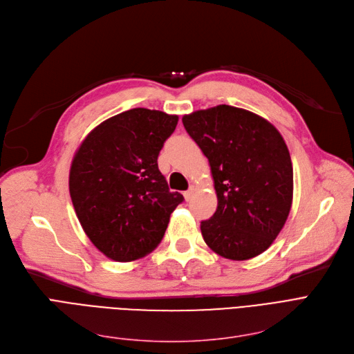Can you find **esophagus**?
<instances>
[{
  "label": "esophagus",
  "mask_w": 354,
  "mask_h": 354,
  "mask_svg": "<svg viewBox=\"0 0 354 354\" xmlns=\"http://www.w3.org/2000/svg\"><path fill=\"white\" fill-rule=\"evenodd\" d=\"M193 194H194V187H190L187 192H184V198L190 201L193 198Z\"/></svg>",
  "instance_id": "obj_1"
}]
</instances>
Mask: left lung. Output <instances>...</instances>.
Listing matches in <instances>:
<instances>
[{"label": "left lung", "instance_id": "obj_1", "mask_svg": "<svg viewBox=\"0 0 354 354\" xmlns=\"http://www.w3.org/2000/svg\"><path fill=\"white\" fill-rule=\"evenodd\" d=\"M189 136L207 157L217 196L214 214L200 225L207 246L232 261L266 250L292 205L290 151L262 116L229 105L183 116Z\"/></svg>", "mask_w": 354, "mask_h": 354}]
</instances>
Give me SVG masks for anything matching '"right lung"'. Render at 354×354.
Returning a JSON list of instances; mask_svg holds the SVG:
<instances>
[{
	"label": "right lung",
	"mask_w": 354,
	"mask_h": 354,
	"mask_svg": "<svg viewBox=\"0 0 354 354\" xmlns=\"http://www.w3.org/2000/svg\"><path fill=\"white\" fill-rule=\"evenodd\" d=\"M177 115L133 108L92 129L73 157L69 192L91 242L118 262L136 261L161 242L184 200L158 170V154Z\"/></svg>",
	"instance_id": "1"
}]
</instances>
